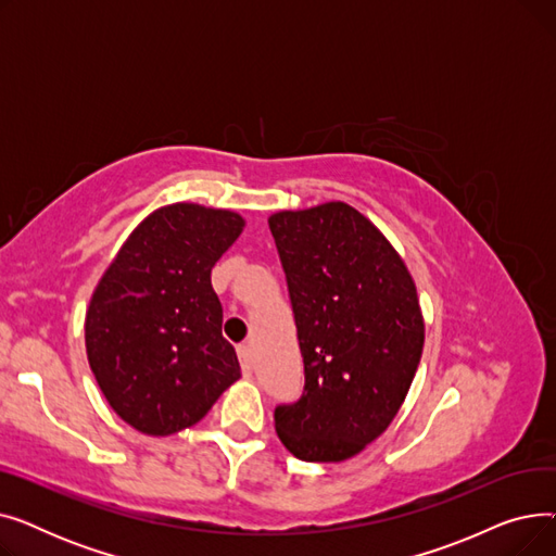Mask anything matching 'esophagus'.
Masks as SVG:
<instances>
[{
	"mask_svg": "<svg viewBox=\"0 0 556 556\" xmlns=\"http://www.w3.org/2000/svg\"><path fill=\"white\" fill-rule=\"evenodd\" d=\"M237 352H239V361H241V367H243V374L245 376H250L252 374V352H250V346L248 344H241L239 349H237Z\"/></svg>",
	"mask_w": 556,
	"mask_h": 556,
	"instance_id": "34e87169",
	"label": "esophagus"
}]
</instances>
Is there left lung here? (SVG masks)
Wrapping results in <instances>:
<instances>
[{
    "instance_id": "obj_1",
    "label": "left lung",
    "mask_w": 556,
    "mask_h": 556,
    "mask_svg": "<svg viewBox=\"0 0 556 556\" xmlns=\"http://www.w3.org/2000/svg\"><path fill=\"white\" fill-rule=\"evenodd\" d=\"M295 313L304 394L277 405L281 444L304 462L358 455L396 417L424 352L403 258L346 202L268 218Z\"/></svg>"
}]
</instances>
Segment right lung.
I'll return each mask as SVG.
<instances>
[{"mask_svg":"<svg viewBox=\"0 0 556 556\" xmlns=\"http://www.w3.org/2000/svg\"><path fill=\"white\" fill-rule=\"evenodd\" d=\"M243 216L175 202L146 216L103 273L85 315V349L112 410L143 434L198 424L241 378L223 338L212 268Z\"/></svg>","mask_w":556,"mask_h":556,"instance_id":"obj_1","label":"right lung"}]
</instances>
